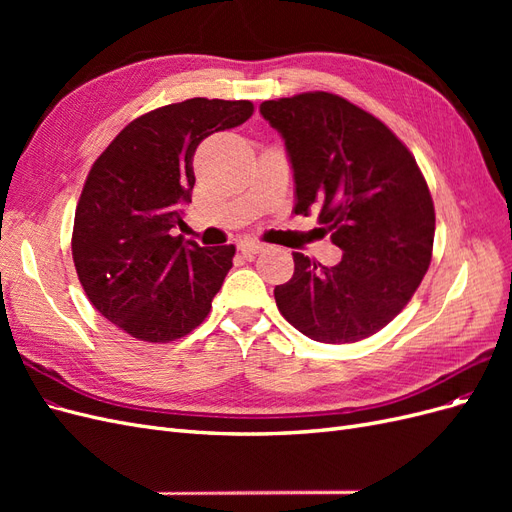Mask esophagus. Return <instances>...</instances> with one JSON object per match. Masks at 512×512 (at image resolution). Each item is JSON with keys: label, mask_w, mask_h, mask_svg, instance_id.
<instances>
[{"label": "esophagus", "mask_w": 512, "mask_h": 512, "mask_svg": "<svg viewBox=\"0 0 512 512\" xmlns=\"http://www.w3.org/2000/svg\"><path fill=\"white\" fill-rule=\"evenodd\" d=\"M239 252L241 254H245V256H254V254H260L262 250H265V243H260V241H256V239H241L239 241Z\"/></svg>", "instance_id": "1"}]
</instances>
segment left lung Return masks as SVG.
I'll return each mask as SVG.
<instances>
[{"label": "left lung", "mask_w": 512, "mask_h": 512, "mask_svg": "<svg viewBox=\"0 0 512 512\" xmlns=\"http://www.w3.org/2000/svg\"><path fill=\"white\" fill-rule=\"evenodd\" d=\"M260 115L284 138L294 213L320 209V230L344 252L335 267L294 252L292 277L273 290L277 309L322 344L378 333L431 262L436 213L421 168L380 119L327 91L267 100Z\"/></svg>", "instance_id": "1"}]
</instances>
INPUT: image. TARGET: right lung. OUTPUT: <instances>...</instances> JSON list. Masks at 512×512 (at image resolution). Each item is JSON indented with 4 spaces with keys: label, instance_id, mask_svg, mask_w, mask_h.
Masks as SVG:
<instances>
[{
    "label": "right lung",
    "instance_id": "obj_1",
    "mask_svg": "<svg viewBox=\"0 0 512 512\" xmlns=\"http://www.w3.org/2000/svg\"><path fill=\"white\" fill-rule=\"evenodd\" d=\"M250 100L192 98L134 119L91 166L74 213L72 258L98 312L141 342L168 344L203 322L235 245L173 237L192 203L194 151L241 126Z\"/></svg>",
    "mask_w": 512,
    "mask_h": 512
}]
</instances>
